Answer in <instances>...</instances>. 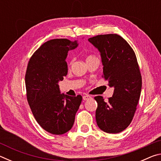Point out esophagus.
I'll return each instance as SVG.
<instances>
[{"instance_id":"esophagus-1","label":"esophagus","mask_w":161,"mask_h":161,"mask_svg":"<svg viewBox=\"0 0 161 161\" xmlns=\"http://www.w3.org/2000/svg\"><path fill=\"white\" fill-rule=\"evenodd\" d=\"M91 98H92V97L89 96V95L86 94V95H84V96H83V100L84 101H86V100L90 99Z\"/></svg>"}]
</instances>
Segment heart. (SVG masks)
Segmentation results:
<instances>
[{
  "mask_svg": "<svg viewBox=\"0 0 161 161\" xmlns=\"http://www.w3.org/2000/svg\"><path fill=\"white\" fill-rule=\"evenodd\" d=\"M94 58V56H92V55H90V56L87 57V58H86V59H89V58Z\"/></svg>",
  "mask_w": 161,
  "mask_h": 161,
  "instance_id": "b5f03b06",
  "label": "heart"
}]
</instances>
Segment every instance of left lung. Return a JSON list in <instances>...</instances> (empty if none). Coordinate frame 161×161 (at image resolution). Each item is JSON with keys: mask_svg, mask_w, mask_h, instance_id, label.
Listing matches in <instances>:
<instances>
[{"mask_svg": "<svg viewBox=\"0 0 161 161\" xmlns=\"http://www.w3.org/2000/svg\"><path fill=\"white\" fill-rule=\"evenodd\" d=\"M88 40L100 53L103 77L114 88L108 102L102 96L94 97L97 124L104 132H121L131 122L141 96L142 79L135 53L116 34L97 35Z\"/></svg>", "mask_w": 161, "mask_h": 161, "instance_id": "1", "label": "left lung"}]
</instances>
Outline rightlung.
Returning <instances> with one entry per match:
<instances>
[{"instance_id":"right-lung-1","label":"right lung","mask_w":161,"mask_h":161,"mask_svg":"<svg viewBox=\"0 0 161 161\" xmlns=\"http://www.w3.org/2000/svg\"><path fill=\"white\" fill-rule=\"evenodd\" d=\"M77 40L54 39L45 42L30 59L25 74L27 99L32 114L43 129L55 135L72 129L81 104V95L61 94L59 81L67 75V53Z\"/></svg>"}]
</instances>
